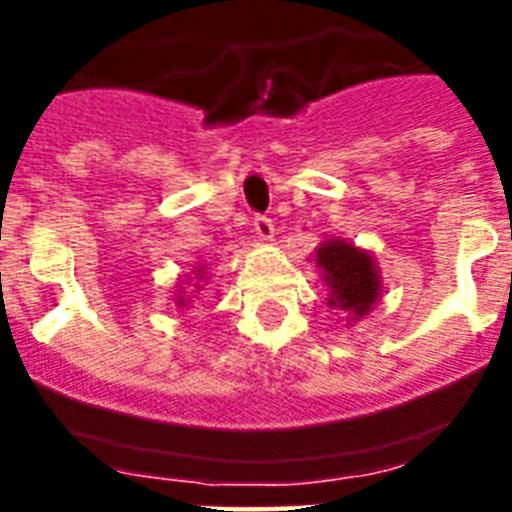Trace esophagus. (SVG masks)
Returning <instances> with one entry per match:
<instances>
[{
	"mask_svg": "<svg viewBox=\"0 0 512 512\" xmlns=\"http://www.w3.org/2000/svg\"><path fill=\"white\" fill-rule=\"evenodd\" d=\"M255 233H257V239H263V241H268V239H273V220L268 215H257L255 217Z\"/></svg>",
	"mask_w": 512,
	"mask_h": 512,
	"instance_id": "34e87169",
	"label": "esophagus"
}]
</instances>
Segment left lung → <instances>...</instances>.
<instances>
[{"label":"left lung","instance_id":"obj_1","mask_svg":"<svg viewBox=\"0 0 512 512\" xmlns=\"http://www.w3.org/2000/svg\"><path fill=\"white\" fill-rule=\"evenodd\" d=\"M316 263L324 268V281L332 287L329 305L364 316L380 295V276L374 271L372 257L345 241L321 244Z\"/></svg>","mask_w":512,"mask_h":512}]
</instances>
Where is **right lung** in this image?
<instances>
[{"instance_id":"add662e5","label":"right lung","mask_w":512,"mask_h":512,"mask_svg":"<svg viewBox=\"0 0 512 512\" xmlns=\"http://www.w3.org/2000/svg\"><path fill=\"white\" fill-rule=\"evenodd\" d=\"M185 303V300H180V305H183Z\"/></svg>"}]
</instances>
